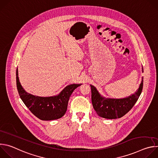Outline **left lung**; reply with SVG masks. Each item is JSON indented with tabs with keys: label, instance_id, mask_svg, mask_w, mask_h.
I'll return each instance as SVG.
<instances>
[{
	"label": "left lung",
	"instance_id": "obj_1",
	"mask_svg": "<svg viewBox=\"0 0 158 158\" xmlns=\"http://www.w3.org/2000/svg\"><path fill=\"white\" fill-rule=\"evenodd\" d=\"M143 87V79L138 91L134 94L126 98L110 99L101 96L96 88L91 85L93 107L97 114L101 118L110 119L120 118L127 113L136 102L141 94Z\"/></svg>",
	"mask_w": 158,
	"mask_h": 158
}]
</instances>
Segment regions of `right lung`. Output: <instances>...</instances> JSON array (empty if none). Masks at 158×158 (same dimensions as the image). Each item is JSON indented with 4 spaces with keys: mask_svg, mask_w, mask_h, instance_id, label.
I'll return each instance as SVG.
<instances>
[{
    "mask_svg": "<svg viewBox=\"0 0 158 158\" xmlns=\"http://www.w3.org/2000/svg\"><path fill=\"white\" fill-rule=\"evenodd\" d=\"M17 88L20 99L32 113L43 121H51L62 118L67 109L69 99L74 90L81 84L66 86L57 96L39 97L27 93L22 87L16 70Z\"/></svg>",
    "mask_w": 158,
    "mask_h": 158,
    "instance_id": "obj_1",
    "label": "right lung"
}]
</instances>
